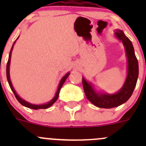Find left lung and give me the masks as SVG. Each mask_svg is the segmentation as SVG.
<instances>
[{
    "label": "left lung",
    "mask_w": 146,
    "mask_h": 146,
    "mask_svg": "<svg viewBox=\"0 0 146 146\" xmlns=\"http://www.w3.org/2000/svg\"><path fill=\"white\" fill-rule=\"evenodd\" d=\"M114 34L124 46L127 57V76L122 88L114 94L97 92L92 84L87 82L82 77V86L85 96L90 102L100 108H113L126 102L133 94L138 77V62L131 42L122 30L116 29Z\"/></svg>",
    "instance_id": "8db88e82"
}]
</instances>
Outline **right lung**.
Wrapping results in <instances>:
<instances>
[{"instance_id": "obj_1", "label": "right lung", "mask_w": 146, "mask_h": 146, "mask_svg": "<svg viewBox=\"0 0 146 146\" xmlns=\"http://www.w3.org/2000/svg\"><path fill=\"white\" fill-rule=\"evenodd\" d=\"M19 37V36H18ZM18 37L17 38V39H18ZM16 40L15 41L14 43H13V46H12L11 49H10V54H9V58H8V63H7V66H6V76H7V79H8V83H9V85L10 87V88H11L12 91L13 92V93H14L16 99L17 100V101L19 102L20 103V104H22V105L25 106V107H28V108H30V109H32V110H39V109H46V108H48L49 107H51V105H52L53 104H54V102H55L57 100V99H58V95H59V92H60V90H61V87L63 86V85H64V83L66 81V78H67L68 77V76L70 75V73H67L66 75L64 76V77L62 78V79L61 80V81L59 82V85H58V90H57L56 91V93L55 96H54V98H53L52 100H51V101L48 102V103H46V104H31V103L29 102H26L25 100H24L22 99L21 98H20L19 97V95H17V93H16L15 90V89L13 88V85H12V82H11V80H10V58H11V54H12V51H13V46H14Z\"/></svg>"}]
</instances>
